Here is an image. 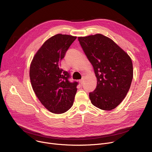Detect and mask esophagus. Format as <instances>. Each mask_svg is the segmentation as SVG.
<instances>
[{
    "label": "esophagus",
    "mask_w": 152,
    "mask_h": 152,
    "mask_svg": "<svg viewBox=\"0 0 152 152\" xmlns=\"http://www.w3.org/2000/svg\"><path fill=\"white\" fill-rule=\"evenodd\" d=\"M79 83H80L81 84H83L84 83V79H81V80H79Z\"/></svg>",
    "instance_id": "esophagus-1"
}]
</instances>
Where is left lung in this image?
Instances as JSON below:
<instances>
[{
    "mask_svg": "<svg viewBox=\"0 0 152 152\" xmlns=\"http://www.w3.org/2000/svg\"><path fill=\"white\" fill-rule=\"evenodd\" d=\"M97 79L89 93L92 105L103 110L115 108L126 96L133 78L131 57L112 39L101 34L78 37Z\"/></svg>",
    "mask_w": 152,
    "mask_h": 152,
    "instance_id": "1",
    "label": "left lung"
}]
</instances>
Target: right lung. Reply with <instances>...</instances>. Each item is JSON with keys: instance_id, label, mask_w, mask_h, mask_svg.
<instances>
[{"instance_id": "add662e5", "label": "right lung", "mask_w": 152, "mask_h": 152, "mask_svg": "<svg viewBox=\"0 0 152 152\" xmlns=\"http://www.w3.org/2000/svg\"><path fill=\"white\" fill-rule=\"evenodd\" d=\"M76 36L56 34L43 44L31 61L32 87L42 104L50 112L61 114L73 104L78 83H70L69 73L60 68V61Z\"/></svg>"}]
</instances>
